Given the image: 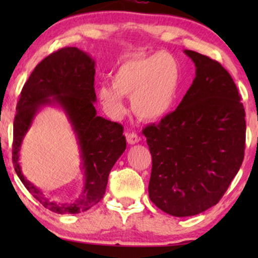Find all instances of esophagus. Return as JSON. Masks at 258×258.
<instances>
[{"instance_id":"obj_1","label":"esophagus","mask_w":258,"mask_h":258,"mask_svg":"<svg viewBox=\"0 0 258 258\" xmlns=\"http://www.w3.org/2000/svg\"><path fill=\"white\" fill-rule=\"evenodd\" d=\"M126 141H128L129 144H135L139 143L141 141V137L135 133H126Z\"/></svg>"}]
</instances>
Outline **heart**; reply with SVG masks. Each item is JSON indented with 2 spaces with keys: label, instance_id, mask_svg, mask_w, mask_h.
Listing matches in <instances>:
<instances>
[{
  "label": "heart",
  "instance_id": "heart-1",
  "mask_svg": "<svg viewBox=\"0 0 258 258\" xmlns=\"http://www.w3.org/2000/svg\"><path fill=\"white\" fill-rule=\"evenodd\" d=\"M179 64L171 55H133L122 59L97 89V97L111 117L119 118L125 108L123 97L132 96V109L137 117L156 122L174 109L179 89Z\"/></svg>",
  "mask_w": 258,
  "mask_h": 258
}]
</instances>
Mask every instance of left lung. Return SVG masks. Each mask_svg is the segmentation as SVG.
I'll return each mask as SVG.
<instances>
[{
	"label": "left lung",
	"instance_id": "left-lung-1",
	"mask_svg": "<svg viewBox=\"0 0 258 258\" xmlns=\"http://www.w3.org/2000/svg\"><path fill=\"white\" fill-rule=\"evenodd\" d=\"M196 77L175 111L143 129L153 168L149 197L176 217L218 203L241 168L245 111L227 70L215 59L184 50Z\"/></svg>",
	"mask_w": 258,
	"mask_h": 258
}]
</instances>
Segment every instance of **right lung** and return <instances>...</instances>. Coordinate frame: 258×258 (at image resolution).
<instances>
[{"label":"right lung","mask_w":258,"mask_h":258,"mask_svg":"<svg viewBox=\"0 0 258 258\" xmlns=\"http://www.w3.org/2000/svg\"><path fill=\"white\" fill-rule=\"evenodd\" d=\"M95 61L75 47L52 52L38 63L21 91L14 119L13 163L28 191L47 209L79 214L100 202L111 168L126 148L123 126L96 115L94 102ZM58 104L66 111L78 136L85 170V188L73 204L57 205L24 177L18 158L23 137L43 105Z\"/></svg>","instance_id":"right-lung-1"}]
</instances>
